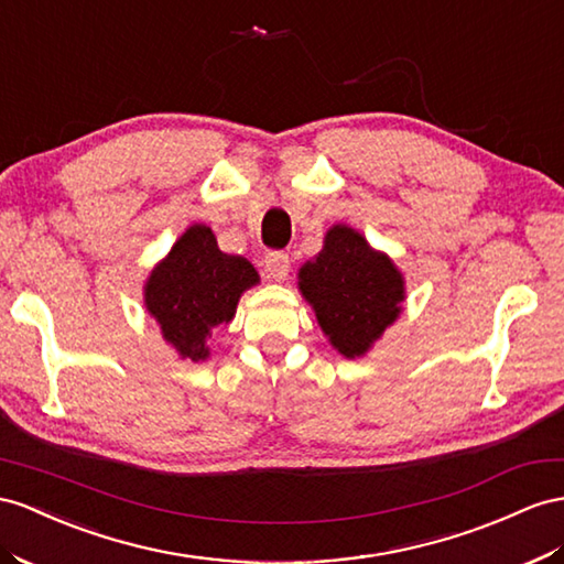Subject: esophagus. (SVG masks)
Wrapping results in <instances>:
<instances>
[{"label": "esophagus", "mask_w": 564, "mask_h": 564, "mask_svg": "<svg viewBox=\"0 0 564 564\" xmlns=\"http://www.w3.org/2000/svg\"><path fill=\"white\" fill-rule=\"evenodd\" d=\"M264 271L269 279L283 281L288 276V271H291V257L285 252H269L264 257Z\"/></svg>", "instance_id": "34e87169"}]
</instances>
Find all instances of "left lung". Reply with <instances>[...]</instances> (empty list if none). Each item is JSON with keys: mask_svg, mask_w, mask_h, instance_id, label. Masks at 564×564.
Returning <instances> with one entry per match:
<instances>
[{"mask_svg": "<svg viewBox=\"0 0 564 564\" xmlns=\"http://www.w3.org/2000/svg\"><path fill=\"white\" fill-rule=\"evenodd\" d=\"M300 291L316 312L324 334L345 357L369 350L400 314L405 297L391 259L373 252L348 226L326 234L324 250L300 269Z\"/></svg>", "mask_w": 564, "mask_h": 564, "instance_id": "8db88e82", "label": "left lung"}]
</instances>
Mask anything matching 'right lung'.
I'll return each mask as SVG.
<instances>
[{"label": "right lung", "instance_id": "obj_1", "mask_svg": "<svg viewBox=\"0 0 564 564\" xmlns=\"http://www.w3.org/2000/svg\"><path fill=\"white\" fill-rule=\"evenodd\" d=\"M259 281L248 259L224 254L212 228L191 226L144 285V305L183 357L205 359V338L234 319L240 293Z\"/></svg>", "mask_w": 564, "mask_h": 564}]
</instances>
